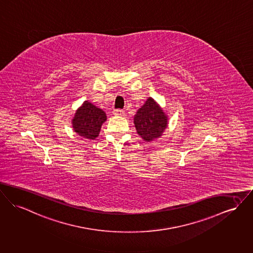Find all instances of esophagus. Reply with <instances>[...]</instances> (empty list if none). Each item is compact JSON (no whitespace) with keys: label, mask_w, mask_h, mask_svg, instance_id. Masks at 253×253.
<instances>
[{"label":"esophagus","mask_w":253,"mask_h":253,"mask_svg":"<svg viewBox=\"0 0 253 253\" xmlns=\"http://www.w3.org/2000/svg\"><path fill=\"white\" fill-rule=\"evenodd\" d=\"M113 115L114 116H123L124 115V111L120 110V109H116L113 111Z\"/></svg>","instance_id":"esophagus-1"}]
</instances>
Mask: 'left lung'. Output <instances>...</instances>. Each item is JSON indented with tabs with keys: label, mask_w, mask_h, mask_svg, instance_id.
I'll use <instances>...</instances> for the list:
<instances>
[{
	"label": "left lung",
	"mask_w": 253,
	"mask_h": 253,
	"mask_svg": "<svg viewBox=\"0 0 253 253\" xmlns=\"http://www.w3.org/2000/svg\"><path fill=\"white\" fill-rule=\"evenodd\" d=\"M134 126L137 134L144 140H154L160 137L167 126V117L155 100L149 97L135 114Z\"/></svg>",
	"instance_id": "1"
}]
</instances>
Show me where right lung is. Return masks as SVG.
Instances as JSON below:
<instances>
[{
  "label": "right lung",
  "instance_id": "1",
  "mask_svg": "<svg viewBox=\"0 0 253 253\" xmlns=\"http://www.w3.org/2000/svg\"><path fill=\"white\" fill-rule=\"evenodd\" d=\"M106 119V114L101 109L85 101L75 113L73 119V128L78 135L94 139L98 136L101 126Z\"/></svg>",
  "mask_w": 253,
  "mask_h": 253
}]
</instances>
